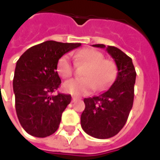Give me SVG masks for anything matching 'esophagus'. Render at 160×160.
<instances>
[{
	"mask_svg": "<svg viewBox=\"0 0 160 160\" xmlns=\"http://www.w3.org/2000/svg\"><path fill=\"white\" fill-rule=\"evenodd\" d=\"M77 100H78V98L75 97V96H73V97L72 98V102H73V103H74V102H76Z\"/></svg>",
	"mask_w": 160,
	"mask_h": 160,
	"instance_id": "esophagus-1",
	"label": "esophagus"
}]
</instances>
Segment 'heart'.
I'll return each mask as SVG.
<instances>
[{
	"label": "heart",
	"instance_id": "heart-1",
	"mask_svg": "<svg viewBox=\"0 0 160 160\" xmlns=\"http://www.w3.org/2000/svg\"><path fill=\"white\" fill-rule=\"evenodd\" d=\"M77 66L87 65L82 72L83 78L67 81L63 85L66 92L74 95H87L95 89L104 91L114 82L118 74V67L112 60L104 59V54L95 49H80L75 54ZM75 64L66 54L60 57L56 70L61 76L67 79L73 76Z\"/></svg>",
	"mask_w": 160,
	"mask_h": 160
}]
</instances>
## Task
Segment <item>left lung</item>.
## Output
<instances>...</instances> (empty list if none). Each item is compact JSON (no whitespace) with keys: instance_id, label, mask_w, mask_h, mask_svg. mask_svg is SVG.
Returning <instances> with one entry per match:
<instances>
[{"instance_id":"obj_1","label":"left lung","mask_w":160,"mask_h":160,"mask_svg":"<svg viewBox=\"0 0 160 160\" xmlns=\"http://www.w3.org/2000/svg\"><path fill=\"white\" fill-rule=\"evenodd\" d=\"M93 46L105 48L104 44ZM106 49L118 66L117 80L105 92L84 99L86 108L80 118L83 130L98 139L113 137L123 128L134 103L136 78L129 56L114 46H108Z\"/></svg>"}]
</instances>
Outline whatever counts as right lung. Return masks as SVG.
Segmentation results:
<instances>
[{"label":"right lung","instance_id":"right-lung-1","mask_svg":"<svg viewBox=\"0 0 160 160\" xmlns=\"http://www.w3.org/2000/svg\"><path fill=\"white\" fill-rule=\"evenodd\" d=\"M80 45L46 41L28 49L18 60L12 81L16 113L31 135L47 137L58 129L71 95H51L62 83L56 65L61 56Z\"/></svg>","mask_w":160,"mask_h":160}]
</instances>
